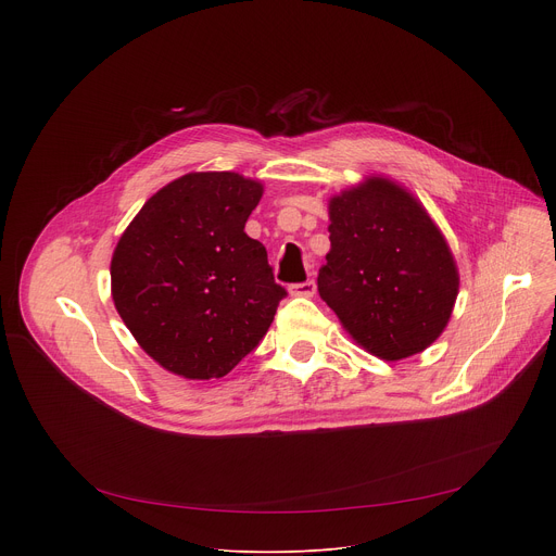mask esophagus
Returning <instances> with one entry per match:
<instances>
[{
  "mask_svg": "<svg viewBox=\"0 0 556 556\" xmlns=\"http://www.w3.org/2000/svg\"><path fill=\"white\" fill-rule=\"evenodd\" d=\"M288 290H290L292 296H312L314 290H316V283L312 279H307V281H301V283H292Z\"/></svg>",
  "mask_w": 556,
  "mask_h": 556,
  "instance_id": "obj_1",
  "label": "esophagus"
}]
</instances>
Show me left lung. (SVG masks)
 Listing matches in <instances>:
<instances>
[{"label": "left lung", "mask_w": 556, "mask_h": 556, "mask_svg": "<svg viewBox=\"0 0 556 556\" xmlns=\"http://www.w3.org/2000/svg\"><path fill=\"white\" fill-rule=\"evenodd\" d=\"M319 294L367 352L401 361L446 328L457 268L442 232L405 189L369 178L330 202Z\"/></svg>", "instance_id": "8db88e82"}]
</instances>
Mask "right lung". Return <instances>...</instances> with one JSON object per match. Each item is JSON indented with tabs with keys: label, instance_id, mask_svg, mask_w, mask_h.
<instances>
[{
	"label": "right lung",
	"instance_id": "1",
	"mask_svg": "<svg viewBox=\"0 0 556 556\" xmlns=\"http://www.w3.org/2000/svg\"><path fill=\"white\" fill-rule=\"evenodd\" d=\"M260 198L240 174H189L149 198L118 240L114 305L165 369L222 378L266 337L288 292L244 232Z\"/></svg>",
	"mask_w": 556,
	"mask_h": 556
}]
</instances>
